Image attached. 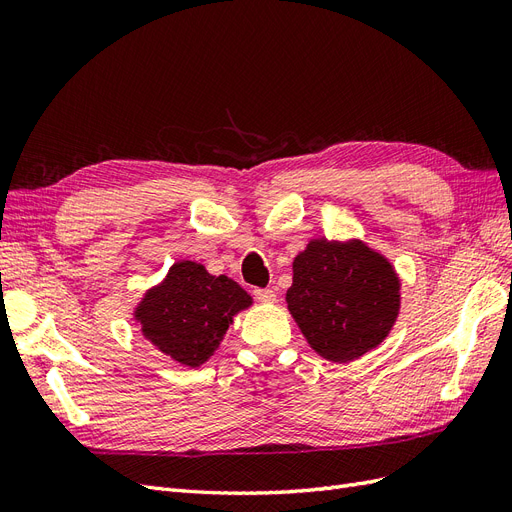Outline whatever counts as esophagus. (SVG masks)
I'll list each match as a JSON object with an SVG mask.
<instances>
[{"instance_id": "esophagus-1", "label": "esophagus", "mask_w": 512, "mask_h": 512, "mask_svg": "<svg viewBox=\"0 0 512 512\" xmlns=\"http://www.w3.org/2000/svg\"><path fill=\"white\" fill-rule=\"evenodd\" d=\"M254 297L260 301V303H273L275 301V292L271 288H256L254 290Z\"/></svg>"}]
</instances>
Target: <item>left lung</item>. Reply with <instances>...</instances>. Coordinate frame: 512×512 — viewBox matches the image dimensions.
<instances>
[{"label":"left lung","mask_w":512,"mask_h":512,"mask_svg":"<svg viewBox=\"0 0 512 512\" xmlns=\"http://www.w3.org/2000/svg\"><path fill=\"white\" fill-rule=\"evenodd\" d=\"M288 312L322 359L350 363L389 337L401 307L393 262L361 239H312L292 260Z\"/></svg>","instance_id":"obj_1"}]
</instances>
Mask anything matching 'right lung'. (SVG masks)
I'll use <instances>...</instances> for the list:
<instances>
[{
    "label": "right lung",
    "mask_w": 512,
    "mask_h": 512,
    "mask_svg": "<svg viewBox=\"0 0 512 512\" xmlns=\"http://www.w3.org/2000/svg\"><path fill=\"white\" fill-rule=\"evenodd\" d=\"M252 303L230 277L211 275L200 262L179 260L160 284L145 290L134 320L151 346L194 369L211 359L232 318Z\"/></svg>",
    "instance_id": "obj_1"
}]
</instances>
